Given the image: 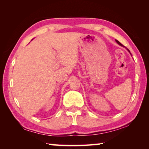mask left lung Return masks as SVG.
Segmentation results:
<instances>
[{
	"mask_svg": "<svg viewBox=\"0 0 149 149\" xmlns=\"http://www.w3.org/2000/svg\"><path fill=\"white\" fill-rule=\"evenodd\" d=\"M116 42H118V44H119L120 45H121V46H123V45H122V44H121V43H120V42L119 41H117V40H116Z\"/></svg>",
	"mask_w": 149,
	"mask_h": 149,
	"instance_id": "left-lung-1",
	"label": "left lung"
}]
</instances>
